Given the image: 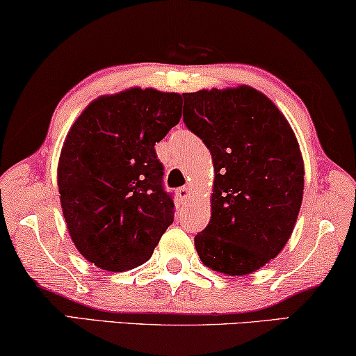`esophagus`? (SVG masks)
Segmentation results:
<instances>
[{"label": "esophagus", "mask_w": 356, "mask_h": 356, "mask_svg": "<svg viewBox=\"0 0 356 356\" xmlns=\"http://www.w3.org/2000/svg\"><path fill=\"white\" fill-rule=\"evenodd\" d=\"M189 188H186V186H183V188H178L177 189V197L179 199V201H186V199L189 197Z\"/></svg>", "instance_id": "34e87169"}]
</instances>
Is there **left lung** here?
Wrapping results in <instances>:
<instances>
[{"label": "left lung", "mask_w": 356, "mask_h": 356, "mask_svg": "<svg viewBox=\"0 0 356 356\" xmlns=\"http://www.w3.org/2000/svg\"><path fill=\"white\" fill-rule=\"evenodd\" d=\"M186 128L213 162L211 222L194 236L211 269L251 274L284 250L305 188L298 140L264 94L248 86L183 94Z\"/></svg>", "instance_id": "left-lung-1"}]
</instances>
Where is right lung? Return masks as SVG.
Here are the masks:
<instances>
[{"label": "right lung", "mask_w": 356, "mask_h": 356, "mask_svg": "<svg viewBox=\"0 0 356 356\" xmlns=\"http://www.w3.org/2000/svg\"><path fill=\"white\" fill-rule=\"evenodd\" d=\"M181 95L128 89L92 102L63 144L58 188L77 251L104 270L150 259L173 223L154 145L181 118Z\"/></svg>", "instance_id": "1"}]
</instances>
